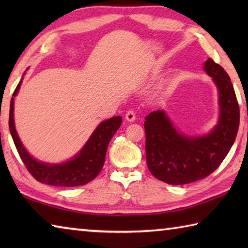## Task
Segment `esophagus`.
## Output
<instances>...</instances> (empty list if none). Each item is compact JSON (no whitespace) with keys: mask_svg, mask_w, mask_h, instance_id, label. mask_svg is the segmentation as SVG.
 Instances as JSON below:
<instances>
[{"mask_svg":"<svg viewBox=\"0 0 248 248\" xmlns=\"http://www.w3.org/2000/svg\"><path fill=\"white\" fill-rule=\"evenodd\" d=\"M125 119H127L129 123H133V121L136 120V114H134L132 110H129L127 114H125Z\"/></svg>","mask_w":248,"mask_h":248,"instance_id":"1","label":"esophagus"}]
</instances>
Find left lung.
I'll return each mask as SVG.
<instances>
[{
    "mask_svg": "<svg viewBox=\"0 0 248 248\" xmlns=\"http://www.w3.org/2000/svg\"><path fill=\"white\" fill-rule=\"evenodd\" d=\"M203 70L217 89L219 118L211 131L192 137L178 131L164 110L145 117L146 164L154 177L185 185L213 173L228 155L240 125V108L231 78L221 65L208 59Z\"/></svg>",
    "mask_w": 248,
    "mask_h": 248,
    "instance_id": "obj_1",
    "label": "left lung"
}]
</instances>
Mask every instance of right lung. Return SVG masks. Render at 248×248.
<instances>
[{"instance_id":"add662e5","label":"right lung","mask_w":248,"mask_h":248,"mask_svg":"<svg viewBox=\"0 0 248 248\" xmlns=\"http://www.w3.org/2000/svg\"><path fill=\"white\" fill-rule=\"evenodd\" d=\"M22 82L23 78L20 79L11 99L8 125L17 152L29 173L38 182L52 186L77 187L90 183L102 170L108 144L117 130L119 129L123 118L117 116L102 121L91 134L90 139L86 141L83 148L69 161L57 163V164L40 162L29 154L20 141L15 128L14 98L18 93Z\"/></svg>"}]
</instances>
